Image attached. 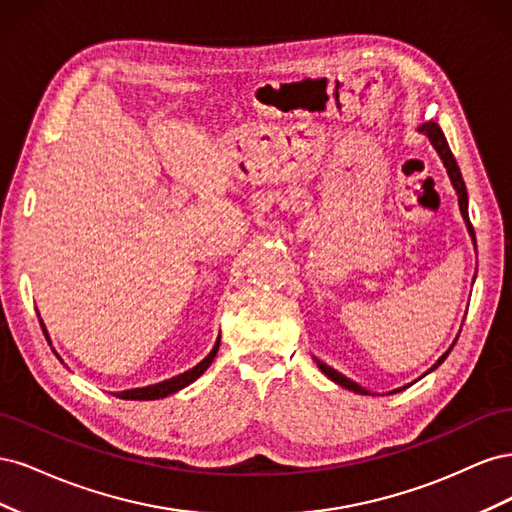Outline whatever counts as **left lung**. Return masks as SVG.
Masks as SVG:
<instances>
[{
    "mask_svg": "<svg viewBox=\"0 0 512 512\" xmlns=\"http://www.w3.org/2000/svg\"><path fill=\"white\" fill-rule=\"evenodd\" d=\"M418 130H421L423 134H427L431 145L436 147V151L440 153V158H442V162H444V166H446V170H448V177H451V181H453V185H455V190H457V194H459V209H461V215H463V220H466L470 235H472V239H474V228H472L470 215H468V192H466V183H463L461 170H459V166H457V160H455V156H453L451 147H448L446 138H444V134H442V130H440V126H438L436 121H427V123H423V126L418 128ZM474 243H476V239H474ZM453 346H455V344H453ZM451 350H453V348H451ZM451 350H448V352H451ZM448 352L442 354L440 359H438V363L433 365L431 369H436L440 363H444ZM316 363H318V367L324 371V374H327V376H329L333 382H337L339 386H346V389H350V391H354V393L367 395V391L363 389V386H359L356 382H352L350 378L342 376V374H339V371H335V369L329 367L327 363H322V361H316ZM431 369H429V371H431ZM397 391H401V389H397Z\"/></svg>",
    "mask_w": 512,
    "mask_h": 512,
    "instance_id": "1",
    "label": "left lung"
}]
</instances>
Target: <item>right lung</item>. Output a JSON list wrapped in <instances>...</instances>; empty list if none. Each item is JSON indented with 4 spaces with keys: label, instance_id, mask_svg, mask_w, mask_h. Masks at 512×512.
Returning a JSON list of instances; mask_svg holds the SVG:
<instances>
[{
    "label": "right lung",
    "instance_id": "add662e5",
    "mask_svg": "<svg viewBox=\"0 0 512 512\" xmlns=\"http://www.w3.org/2000/svg\"><path fill=\"white\" fill-rule=\"evenodd\" d=\"M218 348H220V339L215 342L213 350L205 356L203 361H200L196 367L183 371V374L175 376V378H168L164 382H158V384H151V386H143V389H130V391H121L117 393V397L121 399H160V397H166L170 393H175L179 389H183V386H188L190 382H194L196 378H200L205 374V369L213 363L215 354H218Z\"/></svg>",
    "mask_w": 512,
    "mask_h": 512
}]
</instances>
